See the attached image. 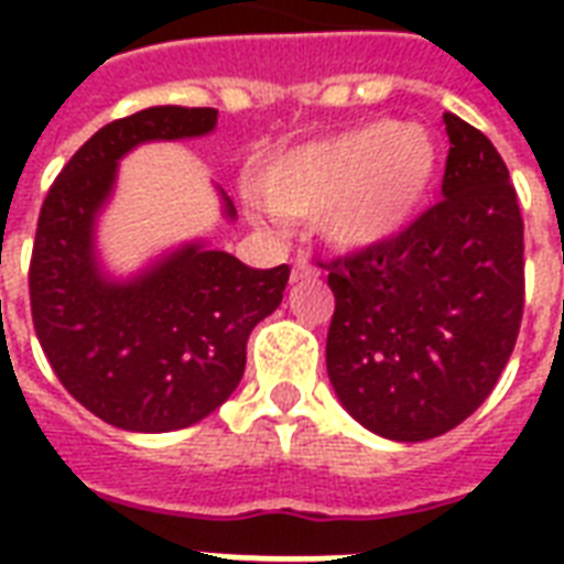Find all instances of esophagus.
I'll return each instance as SVG.
<instances>
[{
	"label": "esophagus",
	"mask_w": 564,
	"mask_h": 564,
	"mask_svg": "<svg viewBox=\"0 0 564 564\" xmlns=\"http://www.w3.org/2000/svg\"><path fill=\"white\" fill-rule=\"evenodd\" d=\"M316 274V265L310 263L307 257H295L292 260V281H304V278H313Z\"/></svg>",
	"instance_id": "1"
}]
</instances>
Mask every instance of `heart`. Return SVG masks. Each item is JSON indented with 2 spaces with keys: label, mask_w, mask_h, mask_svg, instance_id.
Masks as SVG:
<instances>
[{
  "label": "heart",
  "mask_w": 564,
  "mask_h": 564,
  "mask_svg": "<svg viewBox=\"0 0 564 564\" xmlns=\"http://www.w3.org/2000/svg\"><path fill=\"white\" fill-rule=\"evenodd\" d=\"M436 163V145L421 128L375 119L272 161L260 195L283 219L318 216L330 242L362 248L394 237L415 216Z\"/></svg>",
  "instance_id": "b5f03b06"
}]
</instances>
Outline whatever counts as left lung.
Instances as JSON below:
<instances>
[{
  "instance_id": "8db88e82",
  "label": "left lung",
  "mask_w": 564,
  "mask_h": 564,
  "mask_svg": "<svg viewBox=\"0 0 564 564\" xmlns=\"http://www.w3.org/2000/svg\"><path fill=\"white\" fill-rule=\"evenodd\" d=\"M442 202L394 237L318 260L336 307L327 377L362 427L424 442L491 394L524 316V219L491 140L445 113Z\"/></svg>"
}]
</instances>
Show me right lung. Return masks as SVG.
<instances>
[{"label": "right lung", "mask_w": 564, "mask_h": 564, "mask_svg": "<svg viewBox=\"0 0 564 564\" xmlns=\"http://www.w3.org/2000/svg\"><path fill=\"white\" fill-rule=\"evenodd\" d=\"M216 108H145L99 128L69 158L40 207L31 248V322L75 401L113 427L166 433L210 415L246 371V343L278 310L290 265L248 269L187 246L131 283L93 260V219L117 161L145 140L207 134ZM228 216L234 204L228 202Z\"/></svg>", "instance_id": "1"}]
</instances>
